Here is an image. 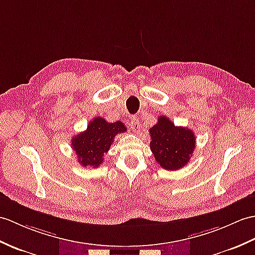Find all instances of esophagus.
<instances>
[{"label": "esophagus", "instance_id": "34e87169", "mask_svg": "<svg viewBox=\"0 0 255 255\" xmlns=\"http://www.w3.org/2000/svg\"><path fill=\"white\" fill-rule=\"evenodd\" d=\"M129 127H130V129L132 130L133 132H135V133L139 132L140 131V122H139L138 118H135V117L130 118Z\"/></svg>", "mask_w": 255, "mask_h": 255}]
</instances>
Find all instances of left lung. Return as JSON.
<instances>
[{
    "mask_svg": "<svg viewBox=\"0 0 255 255\" xmlns=\"http://www.w3.org/2000/svg\"><path fill=\"white\" fill-rule=\"evenodd\" d=\"M150 147L156 162L168 170L182 168L190 161L195 147L192 130L177 127L166 116H159L150 128Z\"/></svg>",
    "mask_w": 255,
    "mask_h": 255,
    "instance_id": "obj_1",
    "label": "left lung"
}]
</instances>
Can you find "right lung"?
Here are the masks:
<instances>
[{"mask_svg":"<svg viewBox=\"0 0 255 255\" xmlns=\"http://www.w3.org/2000/svg\"><path fill=\"white\" fill-rule=\"evenodd\" d=\"M127 131L120 121L106 122L102 117H96L88 124V127L72 139L73 150L81 166L99 167L103 163V156L113 143L115 135Z\"/></svg>","mask_w":255,"mask_h":255,"instance_id":"add662e5","label":"right lung"}]
</instances>
